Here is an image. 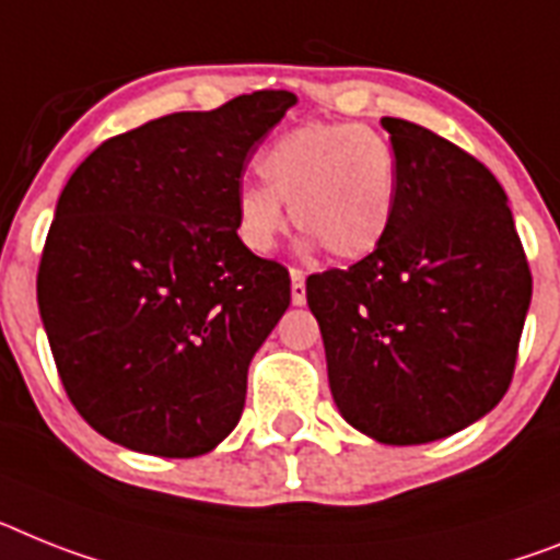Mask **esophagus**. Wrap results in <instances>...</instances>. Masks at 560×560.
I'll use <instances>...</instances> for the list:
<instances>
[{"label": "esophagus", "instance_id": "esophagus-1", "mask_svg": "<svg viewBox=\"0 0 560 560\" xmlns=\"http://www.w3.org/2000/svg\"><path fill=\"white\" fill-rule=\"evenodd\" d=\"M290 299H293L295 307H302L307 302V290H304V272L302 270H290Z\"/></svg>", "mask_w": 560, "mask_h": 560}]
</instances>
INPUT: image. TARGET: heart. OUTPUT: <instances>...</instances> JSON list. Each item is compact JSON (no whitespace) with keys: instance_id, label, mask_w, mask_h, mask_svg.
Segmentation results:
<instances>
[{"instance_id":"b5f03b06","label":"heart","mask_w":560,"mask_h":560,"mask_svg":"<svg viewBox=\"0 0 560 560\" xmlns=\"http://www.w3.org/2000/svg\"><path fill=\"white\" fill-rule=\"evenodd\" d=\"M265 185L236 192V230L267 253L284 228V206L310 242L341 261L382 247L398 205V159L382 133L350 121H313L279 136L256 162Z\"/></svg>"}]
</instances>
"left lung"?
Instances as JSON below:
<instances>
[{
  "mask_svg": "<svg viewBox=\"0 0 560 560\" xmlns=\"http://www.w3.org/2000/svg\"><path fill=\"white\" fill-rule=\"evenodd\" d=\"M398 205L382 247L307 279L327 378L347 424L382 444L447 439L512 382L533 272L506 192L476 156L382 119Z\"/></svg>",
  "mask_w": 560,
  "mask_h": 560,
  "instance_id": "obj_1",
  "label": "left lung"
}]
</instances>
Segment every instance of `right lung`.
<instances>
[{"label":"right lung","instance_id":"obj_1","mask_svg":"<svg viewBox=\"0 0 560 560\" xmlns=\"http://www.w3.org/2000/svg\"><path fill=\"white\" fill-rule=\"evenodd\" d=\"M295 105L256 91L113 136L68 178L36 299L79 416L113 444L196 458L228 439L290 272L236 233L244 162Z\"/></svg>","mask_w":560,"mask_h":560}]
</instances>
